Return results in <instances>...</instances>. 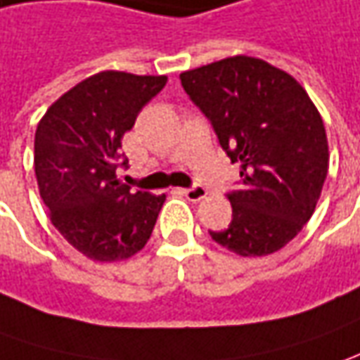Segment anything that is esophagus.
Returning a JSON list of instances; mask_svg holds the SVG:
<instances>
[{
  "label": "esophagus",
  "mask_w": 360,
  "mask_h": 360,
  "mask_svg": "<svg viewBox=\"0 0 360 360\" xmlns=\"http://www.w3.org/2000/svg\"><path fill=\"white\" fill-rule=\"evenodd\" d=\"M183 195L191 200V202H199L207 197V189L202 185H193L189 189H183Z\"/></svg>",
  "instance_id": "1"
}]
</instances>
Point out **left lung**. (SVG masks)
Here are the masks:
<instances>
[{
  "instance_id": "obj_1",
  "label": "left lung",
  "mask_w": 360,
  "mask_h": 360,
  "mask_svg": "<svg viewBox=\"0 0 360 360\" xmlns=\"http://www.w3.org/2000/svg\"><path fill=\"white\" fill-rule=\"evenodd\" d=\"M221 148L240 163L232 221L211 238L238 256L283 248L311 219L329 169L323 120L303 86L262 58H222L181 72Z\"/></svg>"
}]
</instances>
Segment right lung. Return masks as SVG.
Segmentation results:
<instances>
[{
  "label": "right lung",
  "instance_id": "add662e5",
  "mask_svg": "<svg viewBox=\"0 0 360 360\" xmlns=\"http://www.w3.org/2000/svg\"><path fill=\"white\" fill-rule=\"evenodd\" d=\"M167 77L104 70L46 110L35 131V175L51 222L94 262H118L151 236L165 195L118 179L128 167L122 138Z\"/></svg>",
  "mask_w": 360,
  "mask_h": 360
}]
</instances>
